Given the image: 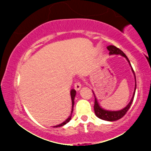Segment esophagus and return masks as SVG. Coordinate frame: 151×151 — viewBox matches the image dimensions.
Returning <instances> with one entry per match:
<instances>
[{"label":"esophagus","mask_w":151,"mask_h":151,"mask_svg":"<svg viewBox=\"0 0 151 151\" xmlns=\"http://www.w3.org/2000/svg\"><path fill=\"white\" fill-rule=\"evenodd\" d=\"M81 83L79 82V81H76V83L74 84V89L76 90V91H79V89H81Z\"/></svg>","instance_id":"esophagus-1"}]
</instances>
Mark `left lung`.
I'll list each match as a JSON object with an SVG mask.
<instances>
[{"label":"left lung","instance_id":"left-lung-1","mask_svg":"<svg viewBox=\"0 0 151 151\" xmlns=\"http://www.w3.org/2000/svg\"><path fill=\"white\" fill-rule=\"evenodd\" d=\"M107 49L109 51V54L110 55H121L122 56H124V58H126V60H128V62H129L130 65H131V63H130L129 60L128 59L127 57L125 54L124 53V52L121 51V50L119 49V48L116 47V46L114 45H109L107 47ZM132 71L134 74L135 76V79H136V75H135L134 73V71H133V68H132ZM136 85H135V89H134V92H133V97L131 99V101L129 102V104H128L124 109H123L122 110L120 111H106L104 110V109H101L100 107V106L99 105L97 100H96V96H95L94 93V97H95V101H94V106H93V109H94V112L96 116L99 119H103V120L105 121H116L119 120L124 116V115L126 114V112L128 111L130 107H131V104H132L133 98H134V95H135V92H136Z\"/></svg>","mask_w":151,"mask_h":151}]
</instances>
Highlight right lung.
Wrapping results in <instances>:
<instances>
[{
	"label": "right lung",
	"instance_id": "obj_1",
	"mask_svg": "<svg viewBox=\"0 0 151 151\" xmlns=\"http://www.w3.org/2000/svg\"><path fill=\"white\" fill-rule=\"evenodd\" d=\"M70 93H71V98H72V111H73V107H74V97H75V95H76V91H75V90H74V89H72V90H71V92H70ZM71 116H72V114H71V116H70L69 117L68 119H67V120H66L65 121H64V122L62 123V124H60V125H58V126H54V127H55V128H58V127H61V126H64V125H65V124H67V123H68L69 121H70V119H71Z\"/></svg>",
	"mask_w": 151,
	"mask_h": 151
}]
</instances>
